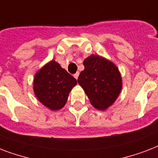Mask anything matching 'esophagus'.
I'll use <instances>...</instances> for the list:
<instances>
[{"mask_svg":"<svg viewBox=\"0 0 158 158\" xmlns=\"http://www.w3.org/2000/svg\"><path fill=\"white\" fill-rule=\"evenodd\" d=\"M78 76H79V73H75V74H74V77L76 78V79H77L78 78Z\"/></svg>","mask_w":158,"mask_h":158,"instance_id":"34e87169","label":"esophagus"}]
</instances>
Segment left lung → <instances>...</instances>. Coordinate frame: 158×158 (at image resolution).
Masks as SVG:
<instances>
[{
	"mask_svg": "<svg viewBox=\"0 0 158 158\" xmlns=\"http://www.w3.org/2000/svg\"><path fill=\"white\" fill-rule=\"evenodd\" d=\"M77 79L95 108L104 110L114 102L122 89L120 73L114 63L96 55L83 62Z\"/></svg>",
	"mask_w": 158,
	"mask_h": 158,
	"instance_id": "1",
	"label": "left lung"
}]
</instances>
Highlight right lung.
Here are the masks:
<instances>
[{
    "mask_svg": "<svg viewBox=\"0 0 158 158\" xmlns=\"http://www.w3.org/2000/svg\"><path fill=\"white\" fill-rule=\"evenodd\" d=\"M77 83L73 76L52 60L35 76L34 90L43 105L52 110H57L65 106L68 94Z\"/></svg>",
    "mask_w": 158,
    "mask_h": 158,
    "instance_id": "1",
    "label": "right lung"
}]
</instances>
